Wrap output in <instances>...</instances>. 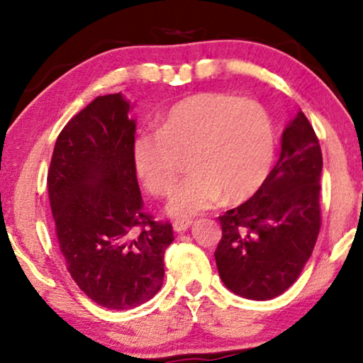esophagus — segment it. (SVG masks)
I'll return each instance as SVG.
<instances>
[{"label":"esophagus","instance_id":"34e87169","mask_svg":"<svg viewBox=\"0 0 363 363\" xmlns=\"http://www.w3.org/2000/svg\"><path fill=\"white\" fill-rule=\"evenodd\" d=\"M191 220H175L173 221V230L182 233V231H186L188 228L191 226Z\"/></svg>","mask_w":363,"mask_h":363}]
</instances>
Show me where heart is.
Returning <instances> with one entry per match:
<instances>
[{"mask_svg":"<svg viewBox=\"0 0 363 363\" xmlns=\"http://www.w3.org/2000/svg\"><path fill=\"white\" fill-rule=\"evenodd\" d=\"M274 155V125L266 108L223 92L173 104L157 132L138 133L132 147L137 175L155 196L172 190L188 157L193 173L168 201V213L178 218L210 210L223 195L228 203L250 200L269 177Z\"/></svg>","mask_w":363,"mask_h":363,"instance_id":"obj_1","label":"heart"}]
</instances>
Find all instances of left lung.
<instances>
[{"instance_id":"obj_1","label":"left lung","mask_w":363,"mask_h":363,"mask_svg":"<svg viewBox=\"0 0 363 363\" xmlns=\"http://www.w3.org/2000/svg\"><path fill=\"white\" fill-rule=\"evenodd\" d=\"M320 172L319 138L304 112H297L261 190L220 216L215 259L228 289L269 301L294 284L320 231Z\"/></svg>"}]
</instances>
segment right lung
Returning a JSON list of instances; mask_svg holds the SVG:
<instances>
[{
  "instance_id": "add662e5",
  "label": "right lung",
  "mask_w": 363,
  "mask_h": 363,
  "mask_svg": "<svg viewBox=\"0 0 363 363\" xmlns=\"http://www.w3.org/2000/svg\"><path fill=\"white\" fill-rule=\"evenodd\" d=\"M121 94L99 96L59 133L48 193L59 250L89 299L127 311L163 284L170 221L142 210L132 147L135 122Z\"/></svg>"
}]
</instances>
